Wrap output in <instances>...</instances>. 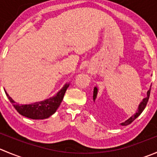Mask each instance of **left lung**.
Returning <instances> with one entry per match:
<instances>
[{"instance_id": "1", "label": "left lung", "mask_w": 157, "mask_h": 157, "mask_svg": "<svg viewBox=\"0 0 157 157\" xmlns=\"http://www.w3.org/2000/svg\"><path fill=\"white\" fill-rule=\"evenodd\" d=\"M150 90H151V88H150V89L147 91V97L143 98V101H142V102L140 103V105H139L138 109L136 110V113L133 116H131L130 118H129L127 120L125 121L124 122H122V123H121V125H122V126H127V125H129L130 123H132V122H133V121L135 120V119H136V118L138 117V116H140L142 113H143V111L144 110V109L146 108V106H147V102H148V100H149V98H150ZM97 94H98V89H97V87H95L94 88V91H93V101L94 102H95V99H96V98H97Z\"/></svg>"}]
</instances>
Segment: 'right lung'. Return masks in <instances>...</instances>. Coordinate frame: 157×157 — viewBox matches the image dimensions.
I'll list each match as a JSON object with an SVG mask.
<instances>
[{"instance_id":"obj_1","label":"right lung","mask_w":157,"mask_h":157,"mask_svg":"<svg viewBox=\"0 0 157 157\" xmlns=\"http://www.w3.org/2000/svg\"><path fill=\"white\" fill-rule=\"evenodd\" d=\"M68 86L69 83L68 84L66 83L55 96L44 101L28 104V105H19L9 96L6 91L5 93L10 102L14 105V109L21 116L32 119H44L50 117L56 112L63 99L64 95Z\"/></svg>"}]
</instances>
